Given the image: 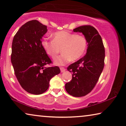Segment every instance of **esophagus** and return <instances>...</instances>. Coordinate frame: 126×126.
Instances as JSON below:
<instances>
[{"label":"esophagus","instance_id":"esophagus-1","mask_svg":"<svg viewBox=\"0 0 126 126\" xmlns=\"http://www.w3.org/2000/svg\"><path fill=\"white\" fill-rule=\"evenodd\" d=\"M60 70L61 72H63V71H65L66 70V69L64 68L63 67H60Z\"/></svg>","mask_w":126,"mask_h":126}]
</instances>
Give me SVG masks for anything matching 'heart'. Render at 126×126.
Instances as JSON below:
<instances>
[{
  "label": "heart",
  "mask_w": 126,
  "mask_h": 126,
  "mask_svg": "<svg viewBox=\"0 0 126 126\" xmlns=\"http://www.w3.org/2000/svg\"><path fill=\"white\" fill-rule=\"evenodd\" d=\"M42 46L52 59L57 57L61 49L63 53L56 59L55 63L63 65L70 61L78 60L84 55L87 47V40L84 35L60 31L53 35V40L44 39Z\"/></svg>",
  "instance_id": "1"
}]
</instances>
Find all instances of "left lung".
I'll use <instances>...</instances> for the list:
<instances>
[{
  "label": "left lung",
  "mask_w": 126,
  "mask_h": 126,
  "mask_svg": "<svg viewBox=\"0 0 126 126\" xmlns=\"http://www.w3.org/2000/svg\"><path fill=\"white\" fill-rule=\"evenodd\" d=\"M82 32L88 42L86 55L70 65L67 70L72 79L66 83L65 90L74 97H82L94 88L104 67L105 48L100 35L91 25H82L73 30Z\"/></svg>",
  "instance_id": "left-lung-1"
}]
</instances>
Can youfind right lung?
I'll list each match as a JSON object with an SVG mask.
<instances>
[{"label": "right lung", "instance_id": "1", "mask_svg": "<svg viewBox=\"0 0 126 126\" xmlns=\"http://www.w3.org/2000/svg\"><path fill=\"white\" fill-rule=\"evenodd\" d=\"M47 26L37 20L28 21L19 29L12 44L11 63L23 89L34 94L45 92L49 82L60 73L59 67H45L52 63L42 46Z\"/></svg>", "mask_w": 126, "mask_h": 126}]
</instances>
